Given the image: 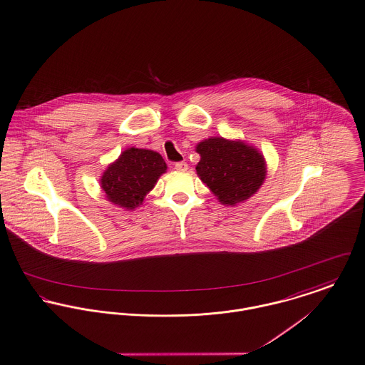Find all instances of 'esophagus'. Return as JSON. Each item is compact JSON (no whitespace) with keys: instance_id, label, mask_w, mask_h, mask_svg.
Segmentation results:
<instances>
[{"instance_id":"obj_1","label":"esophagus","mask_w":365,"mask_h":365,"mask_svg":"<svg viewBox=\"0 0 365 365\" xmlns=\"http://www.w3.org/2000/svg\"><path fill=\"white\" fill-rule=\"evenodd\" d=\"M174 168L178 171H187L188 170V165L185 162H178L174 165Z\"/></svg>"}]
</instances>
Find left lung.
I'll return each instance as SVG.
<instances>
[{"mask_svg":"<svg viewBox=\"0 0 365 365\" xmlns=\"http://www.w3.org/2000/svg\"><path fill=\"white\" fill-rule=\"evenodd\" d=\"M195 150L200 156L197 174L222 205L242 203L265 181L264 155L241 139L210 136L199 142Z\"/></svg>","mask_w":365,"mask_h":365,"instance_id":"1","label":"left lung"}]
</instances>
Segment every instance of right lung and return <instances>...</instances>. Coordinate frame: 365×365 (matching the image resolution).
Masks as SVG:
<instances>
[{"instance_id": "right-lung-1", "label": "right lung", "mask_w": 365, "mask_h": 365, "mask_svg": "<svg viewBox=\"0 0 365 365\" xmlns=\"http://www.w3.org/2000/svg\"><path fill=\"white\" fill-rule=\"evenodd\" d=\"M166 170V162L160 153L128 148L104 170L100 187L113 205L133 210L142 205Z\"/></svg>"}]
</instances>
